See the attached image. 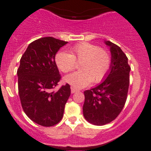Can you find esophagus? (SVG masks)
Listing matches in <instances>:
<instances>
[{
    "mask_svg": "<svg viewBox=\"0 0 151 151\" xmlns=\"http://www.w3.org/2000/svg\"><path fill=\"white\" fill-rule=\"evenodd\" d=\"M77 91H78V90L76 89L75 88H74V87H72V86L71 87V93H74L77 92Z\"/></svg>",
    "mask_w": 151,
    "mask_h": 151,
    "instance_id": "obj_1",
    "label": "esophagus"
}]
</instances>
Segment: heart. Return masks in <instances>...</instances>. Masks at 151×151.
Segmentation results:
<instances>
[{"label":"heart","mask_w":151,"mask_h":151,"mask_svg":"<svg viewBox=\"0 0 151 151\" xmlns=\"http://www.w3.org/2000/svg\"><path fill=\"white\" fill-rule=\"evenodd\" d=\"M55 61L58 68L63 73L73 71L76 62L80 71L67 75L65 82L74 88H82L92 82L99 83L104 80L111 66V56L109 52L97 45L83 42L71 47L69 53L58 52Z\"/></svg>","instance_id":"1"}]
</instances>
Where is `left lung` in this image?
<instances>
[{
  "label": "left lung",
  "instance_id": "left-lung-1",
  "mask_svg": "<svg viewBox=\"0 0 151 151\" xmlns=\"http://www.w3.org/2000/svg\"><path fill=\"white\" fill-rule=\"evenodd\" d=\"M104 43L110 47L112 55L109 72L102 83L84 92L83 115L96 126L112 122L118 116L126 103L129 86L131 67L128 58L118 45L109 41Z\"/></svg>",
  "mask_w": 151,
  "mask_h": 151
}]
</instances>
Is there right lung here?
I'll return each instance as SVG.
<instances>
[{"mask_svg": "<svg viewBox=\"0 0 151 151\" xmlns=\"http://www.w3.org/2000/svg\"><path fill=\"white\" fill-rule=\"evenodd\" d=\"M67 43L53 37L41 38L28 45L20 59L17 77L21 104L27 116L40 126L60 122L71 94L68 84L52 91L61 78L55 57Z\"/></svg>", "mask_w": 151, "mask_h": 151, "instance_id": "obj_1", "label": "right lung"}]
</instances>
